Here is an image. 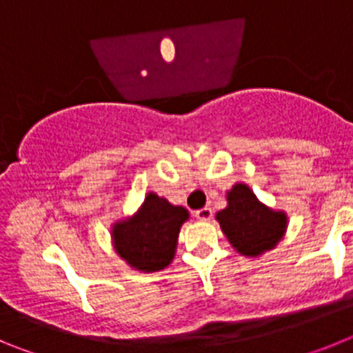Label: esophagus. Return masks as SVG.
Returning <instances> with one entry per match:
<instances>
[{
	"instance_id": "34e87169",
	"label": "esophagus",
	"mask_w": 353,
	"mask_h": 353,
	"mask_svg": "<svg viewBox=\"0 0 353 353\" xmlns=\"http://www.w3.org/2000/svg\"><path fill=\"white\" fill-rule=\"evenodd\" d=\"M212 214H214V212H212L210 207H203V208H199V210L194 212L196 219H199V221H210Z\"/></svg>"
}]
</instances>
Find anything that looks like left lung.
<instances>
[{
	"instance_id": "obj_1",
	"label": "left lung",
	"mask_w": 353,
	"mask_h": 353,
	"mask_svg": "<svg viewBox=\"0 0 353 353\" xmlns=\"http://www.w3.org/2000/svg\"><path fill=\"white\" fill-rule=\"evenodd\" d=\"M224 235L245 256H258L283 239L286 215L261 205L244 183L228 192V207L217 214Z\"/></svg>"
}]
</instances>
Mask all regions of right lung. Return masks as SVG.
<instances>
[{
	"label": "right lung",
	"instance_id": "add662e5",
	"mask_svg": "<svg viewBox=\"0 0 353 353\" xmlns=\"http://www.w3.org/2000/svg\"><path fill=\"white\" fill-rule=\"evenodd\" d=\"M189 214L183 207H173L168 199L150 192L132 219L114 224L117 251L127 263L146 272L170 265L174 256L180 226Z\"/></svg>",
	"mask_w": 353,
	"mask_h": 353
}]
</instances>
